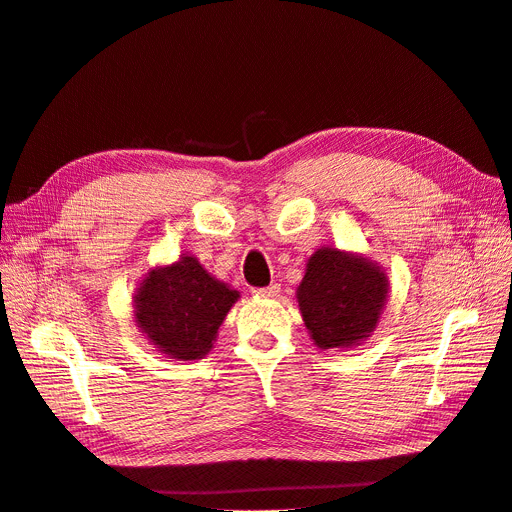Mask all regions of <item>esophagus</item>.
Returning <instances> with one entry per match:
<instances>
[{"label":"esophagus","instance_id":"34e87169","mask_svg":"<svg viewBox=\"0 0 512 512\" xmlns=\"http://www.w3.org/2000/svg\"><path fill=\"white\" fill-rule=\"evenodd\" d=\"M278 293H280V285H270V287H266V289H257V291H255L257 297H276Z\"/></svg>","mask_w":512,"mask_h":512}]
</instances>
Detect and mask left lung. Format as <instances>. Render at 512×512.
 <instances>
[{
    "label": "left lung",
    "instance_id": "1",
    "mask_svg": "<svg viewBox=\"0 0 512 512\" xmlns=\"http://www.w3.org/2000/svg\"><path fill=\"white\" fill-rule=\"evenodd\" d=\"M388 293V274L380 263L363 253L320 246L295 295L312 342L320 350H346L373 335Z\"/></svg>",
    "mask_w": 512,
    "mask_h": 512
}]
</instances>
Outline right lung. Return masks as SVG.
<instances>
[{"mask_svg": "<svg viewBox=\"0 0 512 512\" xmlns=\"http://www.w3.org/2000/svg\"><path fill=\"white\" fill-rule=\"evenodd\" d=\"M240 293L206 272L194 255L149 268L132 297V316L147 342L175 361H200Z\"/></svg>", "mask_w": 512, "mask_h": 512, "instance_id": "1", "label": "right lung"}]
</instances>
